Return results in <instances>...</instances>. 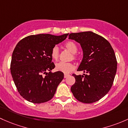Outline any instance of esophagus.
<instances>
[{"mask_svg":"<svg viewBox=\"0 0 128 128\" xmlns=\"http://www.w3.org/2000/svg\"><path fill=\"white\" fill-rule=\"evenodd\" d=\"M69 76H70V74H64V78H68Z\"/></svg>","mask_w":128,"mask_h":128,"instance_id":"1","label":"esophagus"}]
</instances>
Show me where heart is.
<instances>
[{"instance_id":"heart-1","label":"heart","mask_w":128,"mask_h":128,"mask_svg":"<svg viewBox=\"0 0 128 128\" xmlns=\"http://www.w3.org/2000/svg\"><path fill=\"white\" fill-rule=\"evenodd\" d=\"M65 47L68 48L72 53L76 54L78 50V47L76 44L72 41H69L65 44ZM51 56L54 60H57L59 57V48L57 46H54L51 50ZM74 58H76L77 56L74 54ZM55 68L57 71L62 72L63 73H68L72 72L74 68V66L73 64L70 62H60L55 64Z\"/></svg>"}]
</instances>
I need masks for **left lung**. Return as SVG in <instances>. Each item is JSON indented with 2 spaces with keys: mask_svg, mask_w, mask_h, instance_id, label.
<instances>
[{
  "mask_svg": "<svg viewBox=\"0 0 128 128\" xmlns=\"http://www.w3.org/2000/svg\"><path fill=\"white\" fill-rule=\"evenodd\" d=\"M69 39L80 43L83 58L71 88L74 97L80 102L91 104L99 100L111 89L116 73L117 62L112 47L105 38L91 32L71 33Z\"/></svg>",
  "mask_w": 128,
  "mask_h": 128,
  "instance_id": "8db88e82",
  "label": "left lung"
}]
</instances>
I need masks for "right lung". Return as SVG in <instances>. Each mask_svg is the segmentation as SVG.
Returning <instances> with one entry per match:
<instances>
[{
	"label": "right lung",
	"instance_id": "1",
	"mask_svg": "<svg viewBox=\"0 0 128 128\" xmlns=\"http://www.w3.org/2000/svg\"><path fill=\"white\" fill-rule=\"evenodd\" d=\"M68 35H31L16 44L12 56L10 72L18 92L26 100L44 103L54 96L64 74L59 71L51 72L55 66L52 62L51 50Z\"/></svg>",
	"mask_w": 128,
	"mask_h": 128
}]
</instances>
